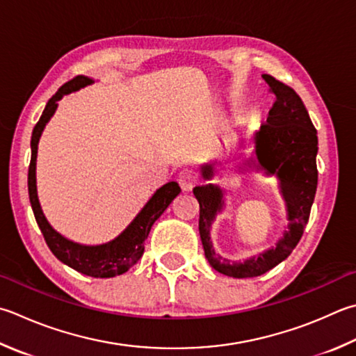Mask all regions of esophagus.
Instances as JSON below:
<instances>
[{
	"mask_svg": "<svg viewBox=\"0 0 356 356\" xmlns=\"http://www.w3.org/2000/svg\"><path fill=\"white\" fill-rule=\"evenodd\" d=\"M197 181L198 179H197L195 172L191 169H184L178 173V183L184 192H191L193 187H195Z\"/></svg>",
	"mask_w": 356,
	"mask_h": 356,
	"instance_id": "34e87169",
	"label": "esophagus"
}]
</instances>
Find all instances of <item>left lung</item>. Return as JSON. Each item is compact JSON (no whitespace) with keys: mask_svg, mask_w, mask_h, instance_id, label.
<instances>
[{"mask_svg":"<svg viewBox=\"0 0 356 356\" xmlns=\"http://www.w3.org/2000/svg\"><path fill=\"white\" fill-rule=\"evenodd\" d=\"M261 77L276 100L268 113L266 122L261 124L260 130L251 138L252 153L246 164L256 170H264L266 175L277 177L280 193L286 206V218L290 221L284 237L276 246L259 254L257 257L245 261L223 259L213 251L211 241V226L225 206L223 189L216 184L193 187V195L200 203L198 229L204 256L213 270L236 279L260 276L290 256L310 218L318 187V135L302 99L293 88L270 74H264ZM201 175L204 179H211L213 165L201 167Z\"/></svg>","mask_w":356,"mask_h":356,"instance_id":"8db88e82","label":"left lung"}]
</instances>
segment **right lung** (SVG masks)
I'll list each match as a JSON object with an SVG mask.
<instances>
[{
  "instance_id": "right-lung-1",
  "label": "right lung",
  "mask_w": 356,
  "mask_h": 356,
  "mask_svg": "<svg viewBox=\"0 0 356 356\" xmlns=\"http://www.w3.org/2000/svg\"><path fill=\"white\" fill-rule=\"evenodd\" d=\"M95 80L85 76H77L68 83H65L56 95H54L48 104H46L44 110L42 113V118L33 127L32 138H31V164H29V173H28V189H29V200L31 206L35 216L37 225L42 231L43 237L48 243L49 250L52 251L60 261L65 265L71 266L82 274H86L90 277H115L119 274H124L129 271L130 268L136 264V261L143 257L144 254V241L149 237V232L155 221L163 216V212L169 207L179 195V186L175 181L164 184L163 187L153 193V197L147 201V204L140 209V212L135 217V220L125 227V229L119 234V236L108 241V243L102 245H80L76 241L68 240L58 234L46 220L44 213L40 206L38 195H37V179H35V165H37V149L38 140L44 130L46 124L49 122L54 113L57 110V102L65 95L79 91L80 88H85L86 85H91Z\"/></svg>"
}]
</instances>
